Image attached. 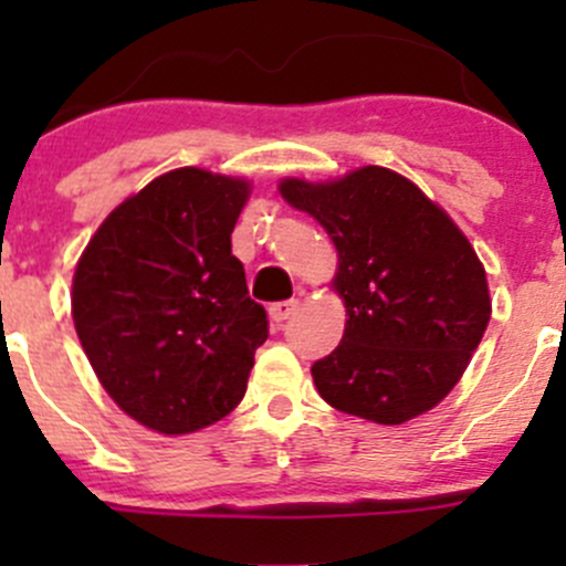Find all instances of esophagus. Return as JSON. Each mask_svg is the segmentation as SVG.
<instances>
[{
	"mask_svg": "<svg viewBox=\"0 0 566 566\" xmlns=\"http://www.w3.org/2000/svg\"><path fill=\"white\" fill-rule=\"evenodd\" d=\"M295 310H298V301L290 298V301H276V304L268 306V312H271V319L276 325H282L284 319H290L295 315Z\"/></svg>",
	"mask_w": 566,
	"mask_h": 566,
	"instance_id": "obj_1",
	"label": "esophagus"
}]
</instances>
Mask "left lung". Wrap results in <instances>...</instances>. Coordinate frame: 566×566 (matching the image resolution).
<instances>
[{"mask_svg":"<svg viewBox=\"0 0 566 566\" xmlns=\"http://www.w3.org/2000/svg\"><path fill=\"white\" fill-rule=\"evenodd\" d=\"M323 224L339 254V347L312 364L319 397L375 424L436 408L465 373L490 323L484 268L452 219L408 177L361 167L328 182H279Z\"/></svg>","mask_w":566,"mask_h":566,"instance_id":"1","label":"left lung"}]
</instances>
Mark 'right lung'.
Listing matches in <instances>:
<instances>
[{
	"instance_id": "obj_1",
	"label": "right lung",
	"mask_w": 566,
	"mask_h": 566,
	"mask_svg": "<svg viewBox=\"0 0 566 566\" xmlns=\"http://www.w3.org/2000/svg\"><path fill=\"white\" fill-rule=\"evenodd\" d=\"M247 199L241 177H156L108 213L73 273V323L101 386L164 436L224 419L268 339L230 241Z\"/></svg>"
}]
</instances>
